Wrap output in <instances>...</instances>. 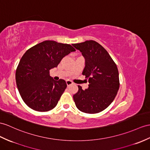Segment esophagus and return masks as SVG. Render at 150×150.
Instances as JSON below:
<instances>
[{
  "label": "esophagus",
  "instance_id": "34e87169",
  "mask_svg": "<svg viewBox=\"0 0 150 150\" xmlns=\"http://www.w3.org/2000/svg\"><path fill=\"white\" fill-rule=\"evenodd\" d=\"M72 83H72L71 81H70V80H67V81H66V84H67V86H69V85H72Z\"/></svg>",
  "mask_w": 150,
  "mask_h": 150
}]
</instances>
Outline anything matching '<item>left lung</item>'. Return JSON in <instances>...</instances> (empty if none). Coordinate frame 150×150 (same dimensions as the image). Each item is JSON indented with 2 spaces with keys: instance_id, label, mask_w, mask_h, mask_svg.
<instances>
[{
  "instance_id": "left-lung-1",
  "label": "left lung",
  "mask_w": 150,
  "mask_h": 150,
  "mask_svg": "<svg viewBox=\"0 0 150 150\" xmlns=\"http://www.w3.org/2000/svg\"><path fill=\"white\" fill-rule=\"evenodd\" d=\"M85 58L83 75L88 79V88L83 90L78 85L73 96L76 107L83 112L95 114L106 109L111 104L120 87L117 66L108 52L93 40L73 44Z\"/></svg>"
}]
</instances>
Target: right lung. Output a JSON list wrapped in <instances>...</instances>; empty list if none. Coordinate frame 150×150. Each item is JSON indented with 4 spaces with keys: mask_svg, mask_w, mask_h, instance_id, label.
<instances>
[{
    "mask_svg": "<svg viewBox=\"0 0 150 150\" xmlns=\"http://www.w3.org/2000/svg\"><path fill=\"white\" fill-rule=\"evenodd\" d=\"M76 50L67 44L45 41L28 49L16 71V82L24 103L33 110L46 112L56 106L67 87L65 80L54 81L50 70Z\"/></svg>",
    "mask_w": 150,
    "mask_h": 150,
    "instance_id": "add662e5",
    "label": "right lung"
}]
</instances>
